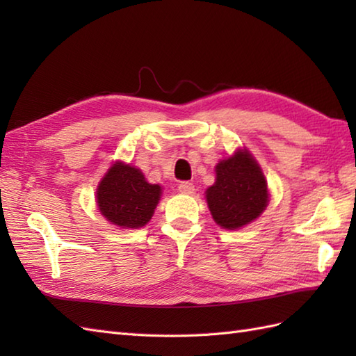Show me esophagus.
I'll return each instance as SVG.
<instances>
[{
	"label": "esophagus",
	"mask_w": 356,
	"mask_h": 356,
	"mask_svg": "<svg viewBox=\"0 0 356 356\" xmlns=\"http://www.w3.org/2000/svg\"><path fill=\"white\" fill-rule=\"evenodd\" d=\"M179 193L193 194L194 193V185L191 182H180L179 184Z\"/></svg>",
	"instance_id": "obj_1"
}]
</instances>
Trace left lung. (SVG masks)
<instances>
[{"instance_id": "8db88e82", "label": "left lung", "mask_w": 356, "mask_h": 356, "mask_svg": "<svg viewBox=\"0 0 356 356\" xmlns=\"http://www.w3.org/2000/svg\"><path fill=\"white\" fill-rule=\"evenodd\" d=\"M205 194L214 222L225 229L251 223L269 202L266 179L246 148L216 165V184Z\"/></svg>"}]
</instances>
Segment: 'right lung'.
<instances>
[{
	"mask_svg": "<svg viewBox=\"0 0 356 356\" xmlns=\"http://www.w3.org/2000/svg\"><path fill=\"white\" fill-rule=\"evenodd\" d=\"M161 185L148 184L139 168L115 162L97 185L101 214L119 228H142L153 217L161 200Z\"/></svg>",
	"mask_w": 356,
	"mask_h": 356,
	"instance_id": "add662e5",
	"label": "right lung"
}]
</instances>
